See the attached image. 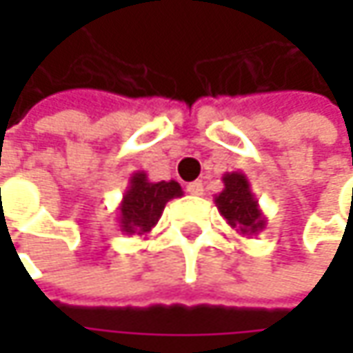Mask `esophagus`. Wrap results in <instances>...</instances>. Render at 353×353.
I'll use <instances>...</instances> for the list:
<instances>
[{
    "mask_svg": "<svg viewBox=\"0 0 353 353\" xmlns=\"http://www.w3.org/2000/svg\"><path fill=\"white\" fill-rule=\"evenodd\" d=\"M186 192L194 194V196H202L204 194V183L202 181H194V183L186 184Z\"/></svg>",
    "mask_w": 353,
    "mask_h": 353,
    "instance_id": "obj_1",
    "label": "esophagus"
}]
</instances>
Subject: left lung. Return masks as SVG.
<instances>
[{"instance_id": "obj_1", "label": "left lung", "mask_w": 353, "mask_h": 353, "mask_svg": "<svg viewBox=\"0 0 353 353\" xmlns=\"http://www.w3.org/2000/svg\"><path fill=\"white\" fill-rule=\"evenodd\" d=\"M224 190L214 196L220 214L225 222L236 228L237 234L251 237L263 232L267 225V218L259 208V202L251 192V184L248 176L239 170L225 172L222 176Z\"/></svg>"}]
</instances>
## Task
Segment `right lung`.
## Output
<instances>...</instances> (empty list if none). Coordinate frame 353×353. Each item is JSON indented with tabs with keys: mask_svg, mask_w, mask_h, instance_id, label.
I'll list each match as a JSON object with an SVG mask.
<instances>
[{
	"mask_svg": "<svg viewBox=\"0 0 353 353\" xmlns=\"http://www.w3.org/2000/svg\"><path fill=\"white\" fill-rule=\"evenodd\" d=\"M181 196L183 188L176 181L151 183L145 170L133 172L117 206L119 232L128 236H147L159 222L167 202Z\"/></svg>",
	"mask_w": 353,
	"mask_h": 353,
	"instance_id": "1",
	"label": "right lung"
}]
</instances>
